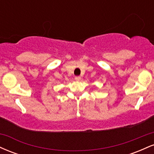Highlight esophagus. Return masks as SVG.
I'll use <instances>...</instances> for the list:
<instances>
[{
    "mask_svg": "<svg viewBox=\"0 0 154 154\" xmlns=\"http://www.w3.org/2000/svg\"><path fill=\"white\" fill-rule=\"evenodd\" d=\"M75 79L76 81H80L81 77H79V76H76V77H75Z\"/></svg>",
    "mask_w": 154,
    "mask_h": 154,
    "instance_id": "34e87169",
    "label": "esophagus"
}]
</instances>
